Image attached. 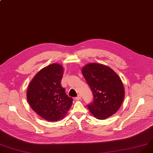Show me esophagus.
I'll return each instance as SVG.
<instances>
[{"label": "esophagus", "mask_w": 153, "mask_h": 153, "mask_svg": "<svg viewBox=\"0 0 153 153\" xmlns=\"http://www.w3.org/2000/svg\"><path fill=\"white\" fill-rule=\"evenodd\" d=\"M75 100H79L80 99H81V96L80 95H78L77 97H75V98H74Z\"/></svg>", "instance_id": "obj_1"}]
</instances>
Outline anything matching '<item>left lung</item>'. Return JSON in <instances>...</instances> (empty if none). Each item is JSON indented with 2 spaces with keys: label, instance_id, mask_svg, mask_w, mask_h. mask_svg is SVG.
I'll use <instances>...</instances> for the list:
<instances>
[{
  "label": "left lung",
  "instance_id": "1",
  "mask_svg": "<svg viewBox=\"0 0 153 153\" xmlns=\"http://www.w3.org/2000/svg\"><path fill=\"white\" fill-rule=\"evenodd\" d=\"M82 73L91 89L93 100L88 105L91 114L98 119H105L116 113L124 98V88L117 74L103 64H89Z\"/></svg>",
  "mask_w": 153,
  "mask_h": 153
}]
</instances>
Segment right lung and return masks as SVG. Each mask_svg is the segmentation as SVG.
Instances as JSON below:
<instances>
[{"label":"right lung","mask_w":153,"mask_h":153,"mask_svg":"<svg viewBox=\"0 0 153 153\" xmlns=\"http://www.w3.org/2000/svg\"><path fill=\"white\" fill-rule=\"evenodd\" d=\"M63 67L49 65L33 77L27 90V99L31 108L44 119L58 121L67 114L73 99L68 97L61 85Z\"/></svg>","instance_id":"1"}]
</instances>
